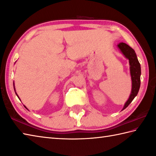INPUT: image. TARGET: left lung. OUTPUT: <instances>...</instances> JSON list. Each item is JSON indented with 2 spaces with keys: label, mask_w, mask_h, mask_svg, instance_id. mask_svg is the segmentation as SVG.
<instances>
[{
  "label": "left lung",
  "mask_w": 156,
  "mask_h": 156,
  "mask_svg": "<svg viewBox=\"0 0 156 156\" xmlns=\"http://www.w3.org/2000/svg\"><path fill=\"white\" fill-rule=\"evenodd\" d=\"M118 46L124 55L129 60L130 75L132 78V92H131L129 99H128L124 106L123 109H124L130 105V103L133 101L134 98L138 94L140 85H141V65L137 59L135 51L132 48L124 42L120 43Z\"/></svg>",
  "instance_id": "1"
}]
</instances>
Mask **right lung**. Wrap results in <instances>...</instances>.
<instances>
[{
  "label": "right lung",
  "mask_w": 156,
  "mask_h": 156,
  "mask_svg": "<svg viewBox=\"0 0 156 156\" xmlns=\"http://www.w3.org/2000/svg\"><path fill=\"white\" fill-rule=\"evenodd\" d=\"M17 97H18V96H17ZM25 108H26V107H25Z\"/></svg>",
  "instance_id": "right-lung-1"
}]
</instances>
